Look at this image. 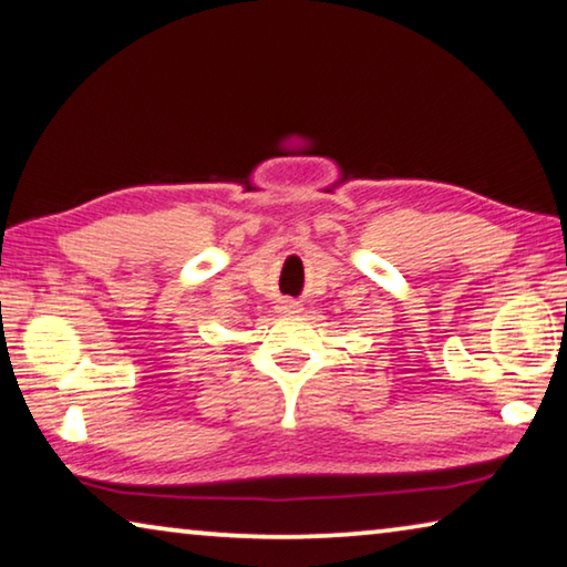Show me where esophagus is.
<instances>
[{
    "instance_id": "obj_1",
    "label": "esophagus",
    "mask_w": 567,
    "mask_h": 567,
    "mask_svg": "<svg viewBox=\"0 0 567 567\" xmlns=\"http://www.w3.org/2000/svg\"><path fill=\"white\" fill-rule=\"evenodd\" d=\"M290 307H292V305H290Z\"/></svg>"
}]
</instances>
